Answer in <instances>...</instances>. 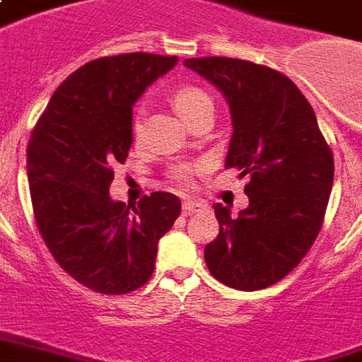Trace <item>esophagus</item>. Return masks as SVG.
<instances>
[{
  "label": "esophagus",
  "mask_w": 362,
  "mask_h": 362,
  "mask_svg": "<svg viewBox=\"0 0 362 362\" xmlns=\"http://www.w3.org/2000/svg\"><path fill=\"white\" fill-rule=\"evenodd\" d=\"M201 203H197V201H184V205H182V214L184 216H189V214H193V212H197L201 209Z\"/></svg>",
  "instance_id": "34e87169"
}]
</instances>
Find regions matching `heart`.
I'll return each instance as SVG.
<instances>
[{"mask_svg":"<svg viewBox=\"0 0 362 362\" xmlns=\"http://www.w3.org/2000/svg\"><path fill=\"white\" fill-rule=\"evenodd\" d=\"M173 104H175L176 112L184 117L186 121H189L193 115L199 112L201 107L212 104L211 95L206 90L199 89V87H193V85H186V87H180V89L175 90L173 95ZM132 132L138 134L140 132V119H134L132 123ZM170 178L173 182H176L178 186H187L193 178V169L189 165H176L170 170Z\"/></svg>","mask_w":362,"mask_h":362,"instance_id":"b5f03b06","label":"heart"}]
</instances>
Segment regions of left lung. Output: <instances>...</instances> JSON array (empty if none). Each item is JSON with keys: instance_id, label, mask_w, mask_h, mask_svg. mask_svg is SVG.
Returning <instances> with one entry per match:
<instances>
[{"instance_id": "obj_1", "label": "left lung", "mask_w": 362, "mask_h": 362, "mask_svg": "<svg viewBox=\"0 0 362 362\" xmlns=\"http://www.w3.org/2000/svg\"><path fill=\"white\" fill-rule=\"evenodd\" d=\"M230 104L226 169L248 175V206L231 216L214 203L220 233L205 247L212 277L237 291L281 281L319 235L334 180V157L308 98L281 71L226 57L187 59Z\"/></svg>"}]
</instances>
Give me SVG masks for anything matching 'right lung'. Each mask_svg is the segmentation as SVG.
Here are the masks:
<instances>
[{
    "label": "right lung",
    "instance_id": "1",
    "mask_svg": "<svg viewBox=\"0 0 362 362\" xmlns=\"http://www.w3.org/2000/svg\"><path fill=\"white\" fill-rule=\"evenodd\" d=\"M178 57L129 52L87 62L54 90L28 142L35 224L54 260L83 286L129 294L153 273L157 243L180 199L153 192L138 206L110 197L132 144V106Z\"/></svg>",
    "mask_w": 362,
    "mask_h": 362
}]
</instances>
